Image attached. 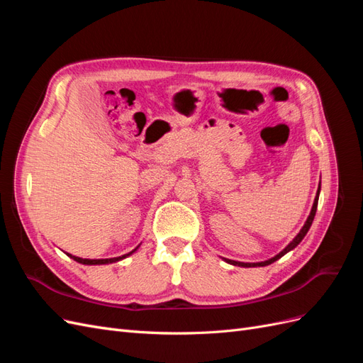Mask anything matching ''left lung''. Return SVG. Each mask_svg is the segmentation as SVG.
Here are the masks:
<instances>
[{
	"label": "left lung",
	"instance_id": "8db88e82",
	"mask_svg": "<svg viewBox=\"0 0 363 363\" xmlns=\"http://www.w3.org/2000/svg\"><path fill=\"white\" fill-rule=\"evenodd\" d=\"M318 196H320V189H318V194H316V196H315V201H313V206H312L311 215H309V218H307V221H306V224L303 225V228L300 230V233L296 235V236L294 238L292 242H291V244H289L286 248H284L283 251H280L277 256H274L272 259H269V260H265V262H259V263H244V262H236V260H230V259H225V262L232 263V265H238V267H245V268H250V267H265V265H269V263L276 262L277 259H280L281 256L286 255L288 251L294 250L296 245H298V244L301 242L303 238L306 236V233H307V232H309V228H311V225H312V223H313V218H315V213H316V207H318Z\"/></svg>",
	"mask_w": 363,
	"mask_h": 363
}]
</instances>
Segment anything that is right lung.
I'll return each instance as SVG.
<instances>
[{"mask_svg":"<svg viewBox=\"0 0 363 363\" xmlns=\"http://www.w3.org/2000/svg\"><path fill=\"white\" fill-rule=\"evenodd\" d=\"M133 251H135V250H133ZM133 251H130L128 255H124V256H121V257H112V259H82V257H75V256H72V255H68V256L72 257L75 262L83 263V265H103V263H113V262H118V260H121V259H124V257L130 256Z\"/></svg>","mask_w":363,"mask_h":363,"instance_id":"obj_1","label":"right lung"}]
</instances>
